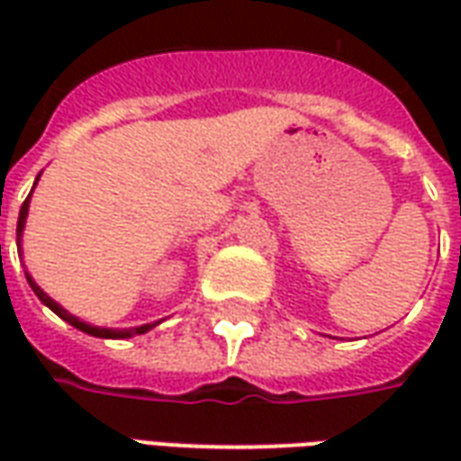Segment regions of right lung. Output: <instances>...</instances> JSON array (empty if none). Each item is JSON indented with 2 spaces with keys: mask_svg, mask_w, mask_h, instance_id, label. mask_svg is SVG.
I'll return each instance as SVG.
<instances>
[{
  "mask_svg": "<svg viewBox=\"0 0 461 461\" xmlns=\"http://www.w3.org/2000/svg\"><path fill=\"white\" fill-rule=\"evenodd\" d=\"M41 177V175H39ZM39 177H36V182H39ZM34 182V187H36ZM34 192V190H32ZM32 192H29V197L24 200V204H22V210H19V221H16V241H22V231H24V224H26V214H29V200H32ZM22 247V244H19ZM26 281H29V286H32V291H34L36 296H39V301L44 303V306H49V309L54 311L59 319H64L66 323H71L74 329L84 330V333H88V336H95V339H132V336H140V333H148L150 329H155L158 323H145V326H135V329H122V330H115V329H101V326H91V323H86V321H78L76 316H71L68 311L64 309V306H59L49 294H46L39 284H36L29 274H26Z\"/></svg>",
  "mask_w": 461,
  "mask_h": 461,
  "instance_id": "right-lung-1",
  "label": "right lung"
}]
</instances>
